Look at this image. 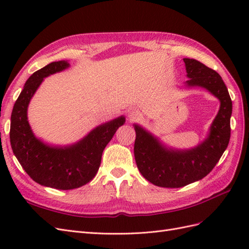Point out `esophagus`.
I'll return each mask as SVG.
<instances>
[{
    "label": "esophagus",
    "mask_w": 249,
    "mask_h": 249,
    "mask_svg": "<svg viewBox=\"0 0 249 249\" xmlns=\"http://www.w3.org/2000/svg\"><path fill=\"white\" fill-rule=\"evenodd\" d=\"M127 117H129L130 120H136V119H139L140 115H139V113L137 111L131 110V111H129V114H127Z\"/></svg>",
    "instance_id": "obj_1"
}]
</instances>
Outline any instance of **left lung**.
Instances as JSON below:
<instances>
[{
	"label": "left lung",
	"instance_id": "1",
	"mask_svg": "<svg viewBox=\"0 0 249 249\" xmlns=\"http://www.w3.org/2000/svg\"><path fill=\"white\" fill-rule=\"evenodd\" d=\"M187 88L206 89L220 102L217 115L206 138L190 148H177L165 143L138 124H134L136 139L134 156L141 175L158 187L179 188L205 178L219 161L231 137L232 105L229 90L215 71L195 59L184 58Z\"/></svg>",
	"mask_w": 249,
	"mask_h": 249
}]
</instances>
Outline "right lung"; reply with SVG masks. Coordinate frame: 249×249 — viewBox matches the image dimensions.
<instances>
[{"mask_svg":"<svg viewBox=\"0 0 249 249\" xmlns=\"http://www.w3.org/2000/svg\"><path fill=\"white\" fill-rule=\"evenodd\" d=\"M69 61L52 62L30 77L17 100L11 114L10 143L14 156L33 180L41 186L71 190L86 185L100 168L105 147L119 126L125 123L120 115L95 126L71 144L55 145L36 137L28 120V107L44 78L63 71Z\"/></svg>","mask_w":249,"mask_h":249,"instance_id":"right-lung-1","label":"right lung"}]
</instances>
